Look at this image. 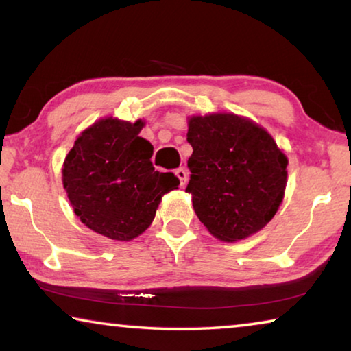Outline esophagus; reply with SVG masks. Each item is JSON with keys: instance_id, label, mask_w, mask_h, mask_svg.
<instances>
[{"instance_id": "obj_1", "label": "esophagus", "mask_w": 351, "mask_h": 351, "mask_svg": "<svg viewBox=\"0 0 351 351\" xmlns=\"http://www.w3.org/2000/svg\"><path fill=\"white\" fill-rule=\"evenodd\" d=\"M175 175L180 178V181H181V186L184 187L187 184V180H189V173H187V170L184 169V167H180V169H176L175 170Z\"/></svg>"}]
</instances>
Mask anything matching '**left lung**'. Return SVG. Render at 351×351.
Wrapping results in <instances>:
<instances>
[{
    "label": "left lung",
    "mask_w": 351,
    "mask_h": 351,
    "mask_svg": "<svg viewBox=\"0 0 351 351\" xmlns=\"http://www.w3.org/2000/svg\"><path fill=\"white\" fill-rule=\"evenodd\" d=\"M193 209L223 241L258 232L276 215L287 187L288 159L271 134L249 119L218 112L189 119Z\"/></svg>",
    "instance_id": "left-lung-1"
}]
</instances>
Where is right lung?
I'll return each instance as SVG.
<instances>
[{
    "label": "right lung",
    "mask_w": 351,
    "mask_h": 351,
    "mask_svg": "<svg viewBox=\"0 0 351 351\" xmlns=\"http://www.w3.org/2000/svg\"><path fill=\"white\" fill-rule=\"evenodd\" d=\"M144 122L100 119L75 139L63 162V187L80 221L111 240L130 241L152 224L161 198L180 186L154 170Z\"/></svg>",
    "instance_id": "obj_1"
}]
</instances>
